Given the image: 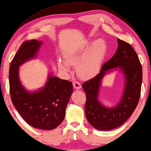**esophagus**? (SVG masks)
<instances>
[{
  "mask_svg": "<svg viewBox=\"0 0 151 151\" xmlns=\"http://www.w3.org/2000/svg\"><path fill=\"white\" fill-rule=\"evenodd\" d=\"M73 86L74 87V88L76 89H80L82 88V86H81L80 83L78 82L77 80H74L73 82Z\"/></svg>",
  "mask_w": 151,
  "mask_h": 151,
  "instance_id": "1",
  "label": "esophagus"
}]
</instances>
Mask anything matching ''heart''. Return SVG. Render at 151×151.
Masks as SVG:
<instances>
[{
  "mask_svg": "<svg viewBox=\"0 0 151 151\" xmlns=\"http://www.w3.org/2000/svg\"><path fill=\"white\" fill-rule=\"evenodd\" d=\"M91 45V43H88L66 54L65 60L58 61L60 68L65 71H69L70 65L78 63L76 69L80 77L91 78L95 76L99 72L106 56L107 45L104 39H98L94 41L90 50L87 52V50Z\"/></svg>",
  "mask_w": 151,
  "mask_h": 151,
  "instance_id": "b5f03b06",
  "label": "heart"
}]
</instances>
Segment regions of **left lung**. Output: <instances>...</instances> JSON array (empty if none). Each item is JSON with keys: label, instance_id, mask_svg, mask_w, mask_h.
<instances>
[{"label": "left lung", "instance_id": "obj_1", "mask_svg": "<svg viewBox=\"0 0 151 151\" xmlns=\"http://www.w3.org/2000/svg\"><path fill=\"white\" fill-rule=\"evenodd\" d=\"M116 52L105 63L97 76L83 83L86 93L85 114L93 127L101 131L115 129L131 116L138 104L142 82V68L137 54L129 43L118 39ZM119 67L126 78V87L121 101L114 108L104 106L98 100L102 78L106 72Z\"/></svg>", "mask_w": 151, "mask_h": 151}]
</instances>
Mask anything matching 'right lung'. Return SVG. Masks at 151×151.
<instances>
[{"label":"right lung","instance_id":"obj_1","mask_svg":"<svg viewBox=\"0 0 151 151\" xmlns=\"http://www.w3.org/2000/svg\"><path fill=\"white\" fill-rule=\"evenodd\" d=\"M41 41H25L9 67V91L12 101L17 112L27 123L34 128L51 130L62 123L65 110L73 93V85L68 80L49 75L43 88L29 93L19 82V67L35 57Z\"/></svg>","mask_w":151,"mask_h":151}]
</instances>
